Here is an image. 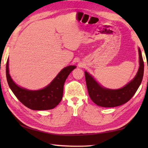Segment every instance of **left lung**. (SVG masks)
<instances>
[{
	"instance_id": "obj_1",
	"label": "left lung",
	"mask_w": 148,
	"mask_h": 148,
	"mask_svg": "<svg viewBox=\"0 0 148 148\" xmlns=\"http://www.w3.org/2000/svg\"><path fill=\"white\" fill-rule=\"evenodd\" d=\"M140 67L134 78L123 88L119 89H108L101 87L87 72L85 77L87 91L92 101L97 106L111 108L122 105L128 102L134 96L144 76V64L140 49H138Z\"/></svg>"
}]
</instances>
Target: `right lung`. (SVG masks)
Masks as SVG:
<instances>
[{"label":"right lung","mask_w":148,"mask_h":148,"mask_svg":"<svg viewBox=\"0 0 148 148\" xmlns=\"http://www.w3.org/2000/svg\"><path fill=\"white\" fill-rule=\"evenodd\" d=\"M75 68L76 66L65 67L45 88L38 91H30L17 86L12 80L9 74L8 59L6 66V79L15 96L26 107L34 110H51L61 101L64 82L69 74Z\"/></svg>","instance_id":"1"}]
</instances>
